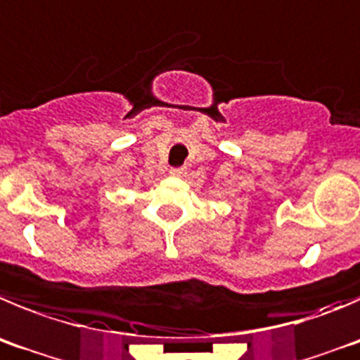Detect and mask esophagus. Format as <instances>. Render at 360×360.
<instances>
[{"mask_svg":"<svg viewBox=\"0 0 360 360\" xmlns=\"http://www.w3.org/2000/svg\"><path fill=\"white\" fill-rule=\"evenodd\" d=\"M184 174H186V168H184V167L172 168V170H170V176H172V177H183Z\"/></svg>","mask_w":360,"mask_h":360,"instance_id":"34e87169","label":"esophagus"}]
</instances>
